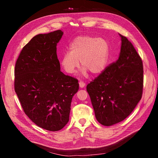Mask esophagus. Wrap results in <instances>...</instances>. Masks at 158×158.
Returning a JSON list of instances; mask_svg holds the SVG:
<instances>
[{
  "mask_svg": "<svg viewBox=\"0 0 158 158\" xmlns=\"http://www.w3.org/2000/svg\"><path fill=\"white\" fill-rule=\"evenodd\" d=\"M85 84L84 82H82V81H80V82H79V86H80V88H84V87H85Z\"/></svg>",
  "mask_w": 158,
  "mask_h": 158,
  "instance_id": "obj_1",
  "label": "esophagus"
}]
</instances>
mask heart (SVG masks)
<instances>
[{"mask_svg":"<svg viewBox=\"0 0 158 158\" xmlns=\"http://www.w3.org/2000/svg\"><path fill=\"white\" fill-rule=\"evenodd\" d=\"M109 54V44L105 39L90 35L78 36L70 43V51L62 55L60 63L68 74H74L81 60L84 75H86L88 71L98 75L106 69Z\"/></svg>","mask_w":158,"mask_h":158,"instance_id":"heart-1","label":"heart"}]
</instances>
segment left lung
I'll use <instances>...</instances> for the list:
<instances>
[{
	"mask_svg": "<svg viewBox=\"0 0 158 158\" xmlns=\"http://www.w3.org/2000/svg\"><path fill=\"white\" fill-rule=\"evenodd\" d=\"M119 36L121 46L118 60L86 87L95 118L107 127L125 119L142 95V61L127 38Z\"/></svg>",
	"mask_w": 158,
	"mask_h": 158,
	"instance_id": "obj_1",
	"label": "left lung"
}]
</instances>
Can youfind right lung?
I'll return each mask as SVG.
<instances>
[{
    "label": "right lung",
    "instance_id": "right-lung-1",
    "mask_svg": "<svg viewBox=\"0 0 158 158\" xmlns=\"http://www.w3.org/2000/svg\"><path fill=\"white\" fill-rule=\"evenodd\" d=\"M63 31L39 34L23 47L14 70V89L32 122L58 131L69 121L72 99L78 80L60 71L56 45Z\"/></svg>",
    "mask_w": 158,
    "mask_h": 158
}]
</instances>
